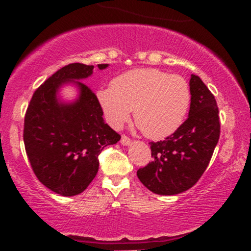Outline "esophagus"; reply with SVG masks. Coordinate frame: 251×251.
<instances>
[{"mask_svg":"<svg viewBox=\"0 0 251 251\" xmlns=\"http://www.w3.org/2000/svg\"><path fill=\"white\" fill-rule=\"evenodd\" d=\"M120 143L123 144V145H129V144L132 143V140L129 139V138L127 137V135H125V134H123L122 135V139H120Z\"/></svg>","mask_w":251,"mask_h":251,"instance_id":"1","label":"esophagus"}]
</instances>
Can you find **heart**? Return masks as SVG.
Wrapping results in <instances>:
<instances>
[{"mask_svg": "<svg viewBox=\"0 0 251 251\" xmlns=\"http://www.w3.org/2000/svg\"><path fill=\"white\" fill-rule=\"evenodd\" d=\"M103 116L120 128L133 108L135 124L150 139L174 134L185 120L191 102L189 82L157 68H138L114 77L112 86L97 92Z\"/></svg>", "mask_w": 251, "mask_h": 251, "instance_id": "1", "label": "heart"}]
</instances>
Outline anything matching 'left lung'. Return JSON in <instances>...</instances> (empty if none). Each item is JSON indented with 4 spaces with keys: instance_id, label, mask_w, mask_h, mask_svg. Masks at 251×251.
I'll return each instance as SVG.
<instances>
[{
    "instance_id": "8db88e82",
    "label": "left lung",
    "mask_w": 251,
    "mask_h": 251,
    "mask_svg": "<svg viewBox=\"0 0 251 251\" xmlns=\"http://www.w3.org/2000/svg\"><path fill=\"white\" fill-rule=\"evenodd\" d=\"M189 118L165 140L151 142L153 158L137 176L150 191L171 196L195 185L208 168L221 133L218 107L214 94L200 76L190 79Z\"/></svg>"
}]
</instances>
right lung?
I'll return each mask as SVG.
<instances>
[{
    "label": "right lung",
    "instance_id": "right-lung-1",
    "mask_svg": "<svg viewBox=\"0 0 251 251\" xmlns=\"http://www.w3.org/2000/svg\"><path fill=\"white\" fill-rule=\"evenodd\" d=\"M93 68L77 62L60 68L34 92L25 112L24 142L31 169L46 188L61 196L85 191L97 176L99 154L120 140V134L103 122L96 94L75 81L88 77ZM68 81L79 87V99L59 103L57 89Z\"/></svg>",
    "mask_w": 251,
    "mask_h": 251
}]
</instances>
